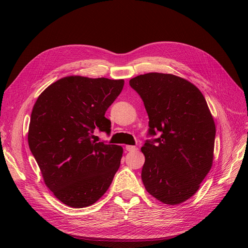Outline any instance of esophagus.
<instances>
[{
    "label": "esophagus",
    "mask_w": 248,
    "mask_h": 248,
    "mask_svg": "<svg viewBox=\"0 0 248 248\" xmlns=\"http://www.w3.org/2000/svg\"><path fill=\"white\" fill-rule=\"evenodd\" d=\"M125 150L127 152H136L138 150V148L136 146H126L125 147Z\"/></svg>",
    "instance_id": "1"
}]
</instances>
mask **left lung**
Returning a JSON list of instances; mask_svg holds the SVG:
<instances>
[{
	"label": "left lung",
	"mask_w": 248,
	"mask_h": 248,
	"mask_svg": "<svg viewBox=\"0 0 248 248\" xmlns=\"http://www.w3.org/2000/svg\"><path fill=\"white\" fill-rule=\"evenodd\" d=\"M144 101L149 135L141 180L154 198L183 203L196 193L213 163L216 127L201 91L184 78L151 72L129 80Z\"/></svg>",
	"instance_id": "left-lung-1"
}]
</instances>
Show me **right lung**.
Masks as SVG:
<instances>
[{
	"label": "right lung",
	"mask_w": 248,
	"mask_h": 248,
	"mask_svg": "<svg viewBox=\"0 0 248 248\" xmlns=\"http://www.w3.org/2000/svg\"><path fill=\"white\" fill-rule=\"evenodd\" d=\"M124 79L66 76L38 96L31 113L29 148L45 185L72 208L94 204L119 170L123 148L97 141L110 132L104 114L122 93Z\"/></svg>",
	"instance_id": "obj_1"
}]
</instances>
